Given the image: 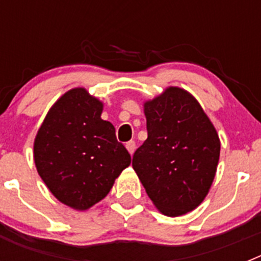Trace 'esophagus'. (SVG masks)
I'll list each match as a JSON object with an SVG mask.
<instances>
[{
	"label": "esophagus",
	"mask_w": 261,
	"mask_h": 261,
	"mask_svg": "<svg viewBox=\"0 0 261 261\" xmlns=\"http://www.w3.org/2000/svg\"><path fill=\"white\" fill-rule=\"evenodd\" d=\"M126 150L129 151V154H130V155H132L133 153H135V150H136V142L135 141H129V142H126Z\"/></svg>",
	"instance_id": "obj_1"
}]
</instances>
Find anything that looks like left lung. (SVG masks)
I'll return each instance as SVG.
<instances>
[{"label": "left lung", "instance_id": "obj_1", "mask_svg": "<svg viewBox=\"0 0 261 261\" xmlns=\"http://www.w3.org/2000/svg\"><path fill=\"white\" fill-rule=\"evenodd\" d=\"M147 138L133 170L154 206L167 217L192 212L216 176L221 141L197 99L177 86L144 103Z\"/></svg>", "mask_w": 261, "mask_h": 261}]
</instances>
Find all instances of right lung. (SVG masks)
<instances>
[{
  "label": "right lung",
  "instance_id": "right-lung-1",
  "mask_svg": "<svg viewBox=\"0 0 261 261\" xmlns=\"http://www.w3.org/2000/svg\"><path fill=\"white\" fill-rule=\"evenodd\" d=\"M102 112V100L85 87L70 89L49 108L34 141L38 174L50 193L74 211H87L105 199L130 165Z\"/></svg>",
  "mask_w": 261,
  "mask_h": 261
}]
</instances>
